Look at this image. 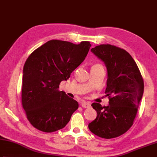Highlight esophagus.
I'll list each match as a JSON object with an SVG mask.
<instances>
[{
	"label": "esophagus",
	"mask_w": 157,
	"mask_h": 157,
	"mask_svg": "<svg viewBox=\"0 0 157 157\" xmlns=\"http://www.w3.org/2000/svg\"><path fill=\"white\" fill-rule=\"evenodd\" d=\"M81 106L83 107V108H88L91 107V104L89 102H86V101H83V102L81 103Z\"/></svg>",
	"instance_id": "34e87169"
}]
</instances>
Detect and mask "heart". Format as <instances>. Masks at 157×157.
I'll return each mask as SVG.
<instances>
[{
  "label": "heart",
  "mask_w": 157,
  "mask_h": 157,
  "mask_svg": "<svg viewBox=\"0 0 157 157\" xmlns=\"http://www.w3.org/2000/svg\"><path fill=\"white\" fill-rule=\"evenodd\" d=\"M92 67H103L102 66H101V65H98V64H97V65H94V66H93Z\"/></svg>",
  "instance_id": "1"
}]
</instances>
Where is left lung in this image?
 <instances>
[{"label":"left lung","instance_id":"left-lung-1","mask_svg":"<svg viewBox=\"0 0 157 157\" xmlns=\"http://www.w3.org/2000/svg\"><path fill=\"white\" fill-rule=\"evenodd\" d=\"M91 52L106 66L105 93L109 98V105L92 104L97 116L88 128L101 138H116L133 124L144 94V80L136 62L124 49L107 44L96 46Z\"/></svg>","mask_w":157,"mask_h":157}]
</instances>
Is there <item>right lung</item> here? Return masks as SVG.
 <instances>
[{"label": "right lung", "instance_id": "obj_1", "mask_svg": "<svg viewBox=\"0 0 157 157\" xmlns=\"http://www.w3.org/2000/svg\"><path fill=\"white\" fill-rule=\"evenodd\" d=\"M90 47L88 41L75 45L51 40L27 58L23 71L22 105L34 128L52 132L70 121L78 103L58 89L85 60Z\"/></svg>", "mask_w": 157, "mask_h": 157}]
</instances>
